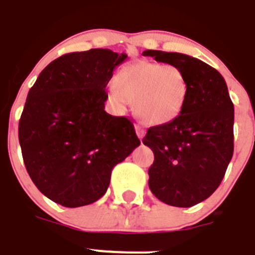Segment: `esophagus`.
I'll return each instance as SVG.
<instances>
[{
	"label": "esophagus",
	"mask_w": 255,
	"mask_h": 255,
	"mask_svg": "<svg viewBox=\"0 0 255 255\" xmlns=\"http://www.w3.org/2000/svg\"><path fill=\"white\" fill-rule=\"evenodd\" d=\"M136 133H137V136H138L139 139L143 138L144 134H146V129H144L143 126L136 125Z\"/></svg>",
	"instance_id": "obj_1"
}]
</instances>
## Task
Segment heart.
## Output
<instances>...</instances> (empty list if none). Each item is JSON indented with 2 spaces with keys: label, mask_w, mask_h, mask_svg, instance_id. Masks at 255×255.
<instances>
[{
  "label": "heart",
  "mask_w": 255,
  "mask_h": 255,
  "mask_svg": "<svg viewBox=\"0 0 255 255\" xmlns=\"http://www.w3.org/2000/svg\"><path fill=\"white\" fill-rule=\"evenodd\" d=\"M188 91L187 76L180 68L142 59L119 70L109 95L119 105L127 100L134 103V111L144 123L161 126L180 116Z\"/></svg>",
  "instance_id": "obj_1"
}]
</instances>
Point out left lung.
<instances>
[{
	"instance_id": "8db88e82",
	"label": "left lung",
	"mask_w": 255,
	"mask_h": 255,
	"mask_svg": "<svg viewBox=\"0 0 255 255\" xmlns=\"http://www.w3.org/2000/svg\"><path fill=\"white\" fill-rule=\"evenodd\" d=\"M143 56L179 67L189 85L188 99L173 122L148 128L142 142L155 160L148 187L156 198L192 207L219 188L234 152V104L221 73L194 57L144 50Z\"/></svg>"
}]
</instances>
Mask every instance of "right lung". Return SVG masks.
I'll return each mask as SVG.
<instances>
[{
    "mask_svg": "<svg viewBox=\"0 0 255 255\" xmlns=\"http://www.w3.org/2000/svg\"><path fill=\"white\" fill-rule=\"evenodd\" d=\"M126 58L103 48L65 54L29 90L19 123L22 159L36 188L58 205L102 198L113 167L141 143L129 119L104 111L105 88Z\"/></svg>",
    "mask_w": 255,
    "mask_h": 255,
    "instance_id": "right-lung-1",
    "label": "right lung"
}]
</instances>
